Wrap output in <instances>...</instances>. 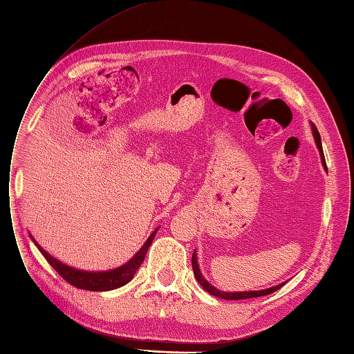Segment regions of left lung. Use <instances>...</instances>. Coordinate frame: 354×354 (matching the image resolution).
I'll use <instances>...</instances> for the list:
<instances>
[{
	"mask_svg": "<svg viewBox=\"0 0 354 354\" xmlns=\"http://www.w3.org/2000/svg\"><path fill=\"white\" fill-rule=\"evenodd\" d=\"M312 132H313V138H315V142L319 148V154H321V160H322V165L326 169V163H325V156H324V150H322V142H321V135H319V131L316 129L315 124L312 123ZM192 270H194V277H196V279L200 282L201 287L206 290L209 294L214 295V297H219V299H223V300H245V299H254V297H261V295H268V294H272L275 292L277 290H279L282 285H285V282L279 283V285H275V287L272 288H266V290H260V291H238V292H226V291H221L218 288H214L212 283L207 282V279H204V277L201 275L200 272V268H198V261H197V253L194 252L192 253Z\"/></svg>",
	"mask_w": 354,
	"mask_h": 354,
	"instance_id": "left-lung-1",
	"label": "left lung"
}]
</instances>
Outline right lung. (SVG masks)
Returning <instances> with one entry per match:
<instances>
[{
    "label": "right lung",
    "instance_id": "1",
    "mask_svg": "<svg viewBox=\"0 0 354 354\" xmlns=\"http://www.w3.org/2000/svg\"><path fill=\"white\" fill-rule=\"evenodd\" d=\"M156 231H153V234L148 236L147 241L144 243V245L140 248V252L136 253L131 260H128V263H124L116 269L111 270H106V272H86V270H81V269H75L67 266L62 261H59L57 259H54L51 254H48V252L45 250L32 238V241L35 243V245L38 247L39 252L42 253V256L45 257V260L53 266V269L59 273V275L66 281L69 282L71 285L76 288L81 290H88V291H110L115 290L119 287H123L124 283H128L133 275L135 272L138 270V268L141 266V263L145 259V254L148 252V247L151 245L153 239L156 236Z\"/></svg>",
    "mask_w": 354,
    "mask_h": 354
}]
</instances>
